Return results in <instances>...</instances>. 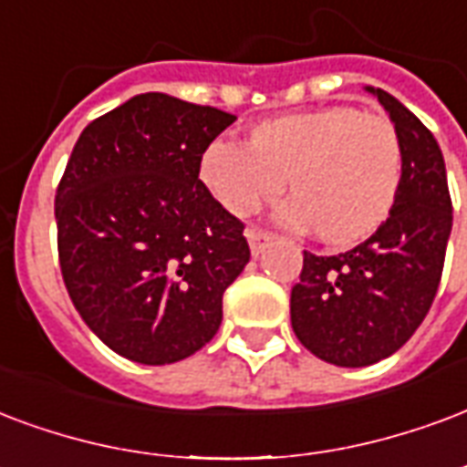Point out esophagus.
I'll return each instance as SVG.
<instances>
[{"label": "esophagus", "instance_id": "34e87169", "mask_svg": "<svg viewBox=\"0 0 467 467\" xmlns=\"http://www.w3.org/2000/svg\"><path fill=\"white\" fill-rule=\"evenodd\" d=\"M272 240H275V234L269 233V230H262V227H250L247 230V243H250L252 254H262Z\"/></svg>", "mask_w": 467, "mask_h": 467}]
</instances>
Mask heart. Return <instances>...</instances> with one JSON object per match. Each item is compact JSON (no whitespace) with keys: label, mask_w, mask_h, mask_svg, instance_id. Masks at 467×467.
<instances>
[{"label":"heart","mask_w":467,"mask_h":467,"mask_svg":"<svg viewBox=\"0 0 467 467\" xmlns=\"http://www.w3.org/2000/svg\"><path fill=\"white\" fill-rule=\"evenodd\" d=\"M403 153L391 120L351 106L265 120L250 143L217 138L200 178L223 207L247 215L286 188V223L317 227L321 240L354 244L376 233L399 192Z\"/></svg>","instance_id":"b5f03b06"}]
</instances>
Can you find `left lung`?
<instances>
[{
  "instance_id": "1",
  "label": "left lung",
  "mask_w": 467,
  "mask_h": 467,
  "mask_svg": "<svg viewBox=\"0 0 467 467\" xmlns=\"http://www.w3.org/2000/svg\"><path fill=\"white\" fill-rule=\"evenodd\" d=\"M368 91L389 110L403 153L391 215L354 250L331 257L304 252L289 299L304 348L347 368L391 357L413 337L436 299L453 227L438 140L391 93Z\"/></svg>"
}]
</instances>
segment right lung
<instances>
[{
  "mask_svg": "<svg viewBox=\"0 0 467 467\" xmlns=\"http://www.w3.org/2000/svg\"><path fill=\"white\" fill-rule=\"evenodd\" d=\"M234 116L140 93L76 140L57 188L61 277L88 329L120 357L175 364L213 339L250 262L244 224L200 181Z\"/></svg>",
  "mask_w": 467,
  "mask_h": 467,
  "instance_id": "add662e5",
  "label": "right lung"
}]
</instances>
